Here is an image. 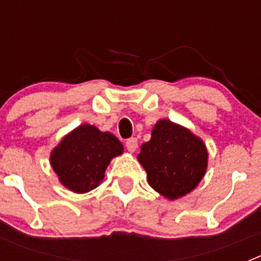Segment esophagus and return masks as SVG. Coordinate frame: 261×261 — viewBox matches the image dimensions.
Here are the masks:
<instances>
[{
    "label": "esophagus",
    "mask_w": 261,
    "mask_h": 261,
    "mask_svg": "<svg viewBox=\"0 0 261 261\" xmlns=\"http://www.w3.org/2000/svg\"><path fill=\"white\" fill-rule=\"evenodd\" d=\"M137 145H138L137 138H135V137L128 138L125 142V146H126V149H128L129 153H135L136 149H137Z\"/></svg>",
    "instance_id": "34e87169"
}]
</instances>
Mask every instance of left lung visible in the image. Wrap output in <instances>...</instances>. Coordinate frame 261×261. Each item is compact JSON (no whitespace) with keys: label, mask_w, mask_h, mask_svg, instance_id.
Masks as SVG:
<instances>
[{"label":"left lung","mask_w":261,"mask_h":261,"mask_svg":"<svg viewBox=\"0 0 261 261\" xmlns=\"http://www.w3.org/2000/svg\"><path fill=\"white\" fill-rule=\"evenodd\" d=\"M137 159L151 188L166 199L176 200L201 181L208 167V150L190 129L162 119L154 125L150 141L141 145Z\"/></svg>","instance_id":"obj_1"}]
</instances>
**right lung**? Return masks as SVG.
Masks as SVG:
<instances>
[{
    "label": "right lung",
    "instance_id": "1",
    "mask_svg": "<svg viewBox=\"0 0 261 261\" xmlns=\"http://www.w3.org/2000/svg\"><path fill=\"white\" fill-rule=\"evenodd\" d=\"M123 151V144L112 133L82 124L53 149L50 166L62 186L71 192L86 193L100 184L111 159Z\"/></svg>",
    "mask_w": 261,
    "mask_h": 261
}]
</instances>
